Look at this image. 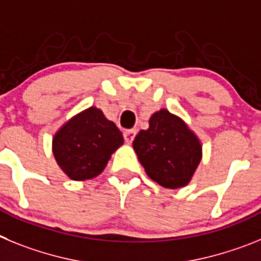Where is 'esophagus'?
I'll use <instances>...</instances> for the list:
<instances>
[{
  "label": "esophagus",
  "instance_id": "34e87169",
  "mask_svg": "<svg viewBox=\"0 0 261 261\" xmlns=\"http://www.w3.org/2000/svg\"><path fill=\"white\" fill-rule=\"evenodd\" d=\"M135 135H137V130L135 128H131V130H126L123 133V137H124V140H126V143H133L134 138H135Z\"/></svg>",
  "mask_w": 261,
  "mask_h": 261
}]
</instances>
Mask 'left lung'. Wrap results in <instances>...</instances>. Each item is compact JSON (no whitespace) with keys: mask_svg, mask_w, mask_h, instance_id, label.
Listing matches in <instances>:
<instances>
[{"mask_svg":"<svg viewBox=\"0 0 261 261\" xmlns=\"http://www.w3.org/2000/svg\"><path fill=\"white\" fill-rule=\"evenodd\" d=\"M133 147L148 177L169 189L185 187L202 158L198 138L165 109L149 118V127L139 131Z\"/></svg>","mask_w":261,"mask_h":261,"instance_id":"obj_1","label":"left lung"}]
</instances>
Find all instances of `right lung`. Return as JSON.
Here are the masks:
<instances>
[{
	"label": "right lung",
	"mask_w": 261,
	"mask_h": 261,
	"mask_svg": "<svg viewBox=\"0 0 261 261\" xmlns=\"http://www.w3.org/2000/svg\"><path fill=\"white\" fill-rule=\"evenodd\" d=\"M123 144V135L114 122L97 108L74 115L56 133L52 152L59 167L72 180H89L105 169L109 159Z\"/></svg>",
	"instance_id": "obj_1"
}]
</instances>
